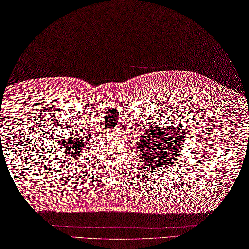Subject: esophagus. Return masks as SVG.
I'll return each instance as SVG.
<instances>
[{
  "mask_svg": "<svg viewBox=\"0 0 249 249\" xmlns=\"http://www.w3.org/2000/svg\"><path fill=\"white\" fill-rule=\"evenodd\" d=\"M113 133H115V132H113Z\"/></svg>",
  "mask_w": 249,
  "mask_h": 249,
  "instance_id": "esophagus-1",
  "label": "esophagus"
}]
</instances>
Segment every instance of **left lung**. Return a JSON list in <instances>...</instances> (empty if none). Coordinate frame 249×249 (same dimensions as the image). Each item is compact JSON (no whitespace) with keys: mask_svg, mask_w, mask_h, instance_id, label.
<instances>
[{"mask_svg":"<svg viewBox=\"0 0 249 249\" xmlns=\"http://www.w3.org/2000/svg\"><path fill=\"white\" fill-rule=\"evenodd\" d=\"M186 133L179 125L159 129L157 125H147L145 133L137 140L140 157L147 162L149 168L167 167L175 162L177 156L185 146Z\"/></svg>","mask_w":249,"mask_h":249,"instance_id":"1","label":"left lung"}]
</instances>
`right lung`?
<instances>
[{"label":"right lung","instance_id":"right-lung-1","mask_svg":"<svg viewBox=\"0 0 249 249\" xmlns=\"http://www.w3.org/2000/svg\"><path fill=\"white\" fill-rule=\"evenodd\" d=\"M72 139H68V137H58L59 140L55 142L53 147L56 149V150H62L64 154L68 153L67 156L71 160L73 159L76 160L79 158V154H82L83 151L86 150V149H89V143L91 142V135H83L80 136V134L74 135L72 134Z\"/></svg>","mask_w":249,"mask_h":249}]
</instances>
